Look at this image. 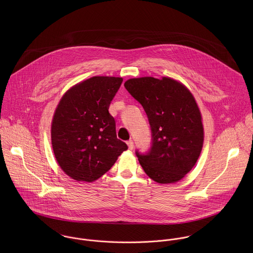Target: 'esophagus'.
Segmentation results:
<instances>
[{
    "label": "esophagus",
    "instance_id": "34e87169",
    "mask_svg": "<svg viewBox=\"0 0 253 253\" xmlns=\"http://www.w3.org/2000/svg\"><path fill=\"white\" fill-rule=\"evenodd\" d=\"M126 144L128 146V149H129V150H132V149H133V142H132V140H128V141L126 142Z\"/></svg>",
    "mask_w": 253,
    "mask_h": 253
}]
</instances>
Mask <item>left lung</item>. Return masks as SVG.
<instances>
[{"label": "left lung", "mask_w": 253, "mask_h": 253, "mask_svg": "<svg viewBox=\"0 0 253 253\" xmlns=\"http://www.w3.org/2000/svg\"><path fill=\"white\" fill-rule=\"evenodd\" d=\"M125 87L148 116L153 143L136 152L145 173L160 184L181 180L196 165L204 145L203 118L192 92L169 78H133Z\"/></svg>", "instance_id": "left-lung-1"}]
</instances>
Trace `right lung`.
<instances>
[{"mask_svg":"<svg viewBox=\"0 0 253 253\" xmlns=\"http://www.w3.org/2000/svg\"><path fill=\"white\" fill-rule=\"evenodd\" d=\"M122 83L120 77H91L70 87L57 104L51 146L60 169L74 180H97L127 150L108 111Z\"/></svg>","mask_w":253,"mask_h":253,"instance_id":"add662e5","label":"right lung"}]
</instances>
